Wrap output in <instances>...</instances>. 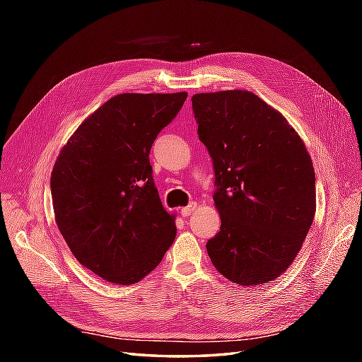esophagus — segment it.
<instances>
[{
  "label": "esophagus",
  "instance_id": "obj_1",
  "mask_svg": "<svg viewBox=\"0 0 362 362\" xmlns=\"http://www.w3.org/2000/svg\"><path fill=\"white\" fill-rule=\"evenodd\" d=\"M196 202H190L187 206H184V208H181V216L182 217H187V216H190L194 210H196Z\"/></svg>",
  "mask_w": 362,
  "mask_h": 362
}]
</instances>
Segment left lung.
Segmentation results:
<instances>
[{
  "label": "left lung",
  "instance_id": "8db88e82",
  "mask_svg": "<svg viewBox=\"0 0 362 362\" xmlns=\"http://www.w3.org/2000/svg\"><path fill=\"white\" fill-rule=\"evenodd\" d=\"M198 136L213 160L221 231L213 266L240 286L276 279L302 247L315 214V173L302 139L247 90L192 96Z\"/></svg>",
  "mask_w": 362,
  "mask_h": 362
}]
</instances>
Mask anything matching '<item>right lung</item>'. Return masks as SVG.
Returning a JSON list of instances; mask_svg holds the SVG:
<instances>
[{
  "instance_id": "obj_1",
  "label": "right lung",
  "mask_w": 362,
  "mask_h": 362,
  "mask_svg": "<svg viewBox=\"0 0 362 362\" xmlns=\"http://www.w3.org/2000/svg\"><path fill=\"white\" fill-rule=\"evenodd\" d=\"M187 93H122L75 131L54 164L51 196L63 238L95 275L129 286L163 259L177 235L149 152Z\"/></svg>"
}]
</instances>
